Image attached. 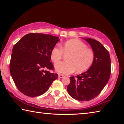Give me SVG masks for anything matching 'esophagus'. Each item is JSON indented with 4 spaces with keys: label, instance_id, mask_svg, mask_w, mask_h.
Instances as JSON below:
<instances>
[{
    "label": "esophagus",
    "instance_id": "esophagus-1",
    "mask_svg": "<svg viewBox=\"0 0 124 124\" xmlns=\"http://www.w3.org/2000/svg\"><path fill=\"white\" fill-rule=\"evenodd\" d=\"M64 75H62V74L58 75V78H64Z\"/></svg>",
    "mask_w": 124,
    "mask_h": 124
}]
</instances>
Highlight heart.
I'll return each instance as SVG.
<instances>
[{"label": "heart", "mask_w": 124, "mask_h": 124, "mask_svg": "<svg viewBox=\"0 0 124 124\" xmlns=\"http://www.w3.org/2000/svg\"><path fill=\"white\" fill-rule=\"evenodd\" d=\"M67 54L66 61L57 63L55 69L58 73L68 74L75 70L78 73L87 70L93 63L95 54L86 45L77 39H70L61 45V48L54 46L51 51V59L54 63L57 62Z\"/></svg>", "instance_id": "b5f03b06"}]
</instances>
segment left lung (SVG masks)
<instances>
[{
	"label": "left lung",
	"instance_id": "obj_1",
	"mask_svg": "<svg viewBox=\"0 0 124 124\" xmlns=\"http://www.w3.org/2000/svg\"><path fill=\"white\" fill-rule=\"evenodd\" d=\"M85 40L95 54L94 61L86 72L70 77V82L67 88L69 95L79 101H87L97 97L107 84L111 72L108 50L96 40L87 38Z\"/></svg>",
	"mask_w": 124,
	"mask_h": 124
}]
</instances>
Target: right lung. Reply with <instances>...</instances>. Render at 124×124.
<instances>
[{"mask_svg":"<svg viewBox=\"0 0 124 124\" xmlns=\"http://www.w3.org/2000/svg\"><path fill=\"white\" fill-rule=\"evenodd\" d=\"M59 40L58 37L50 34L29 33L14 46L10 72L16 87L24 95H43L57 79V74L48 70H54L50 55Z\"/></svg>","mask_w":124,"mask_h":124,"instance_id":"1","label":"right lung"}]
</instances>
